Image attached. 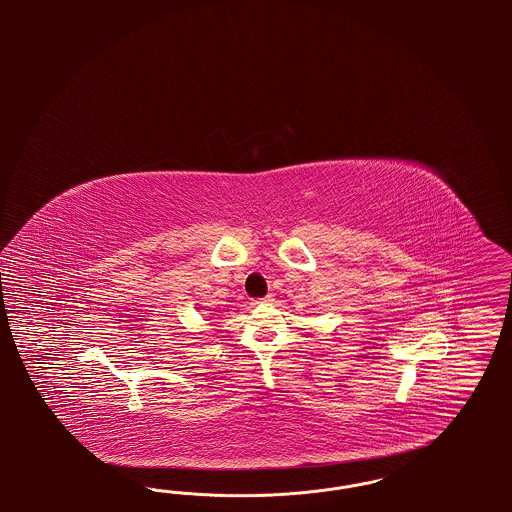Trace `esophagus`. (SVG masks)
I'll list each match as a JSON object with an SVG mask.
<instances>
[{"mask_svg":"<svg viewBox=\"0 0 512 512\" xmlns=\"http://www.w3.org/2000/svg\"><path fill=\"white\" fill-rule=\"evenodd\" d=\"M268 301H272V299H270V295L265 297V299H261V301H253V305H259V303H268Z\"/></svg>","mask_w":512,"mask_h":512,"instance_id":"1","label":"esophagus"}]
</instances>
